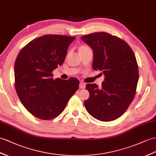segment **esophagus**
Masks as SVG:
<instances>
[{"mask_svg":"<svg viewBox=\"0 0 156 156\" xmlns=\"http://www.w3.org/2000/svg\"><path fill=\"white\" fill-rule=\"evenodd\" d=\"M86 87V83L83 82L80 83V89H84Z\"/></svg>","mask_w":156,"mask_h":156,"instance_id":"esophagus-1","label":"esophagus"}]
</instances>
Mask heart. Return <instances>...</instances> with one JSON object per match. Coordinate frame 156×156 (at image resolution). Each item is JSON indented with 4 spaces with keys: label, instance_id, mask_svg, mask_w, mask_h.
<instances>
[{
    "label": "heart",
    "instance_id": "b5f03b06",
    "mask_svg": "<svg viewBox=\"0 0 156 156\" xmlns=\"http://www.w3.org/2000/svg\"><path fill=\"white\" fill-rule=\"evenodd\" d=\"M87 49H89V47H87V46H86V45H81L80 47H79L78 51H82V50H86Z\"/></svg>",
    "mask_w": 156,
    "mask_h": 156
}]
</instances>
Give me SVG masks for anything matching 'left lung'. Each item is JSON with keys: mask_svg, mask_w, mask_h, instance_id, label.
<instances>
[{"mask_svg": "<svg viewBox=\"0 0 156 156\" xmlns=\"http://www.w3.org/2000/svg\"><path fill=\"white\" fill-rule=\"evenodd\" d=\"M81 39L93 50L94 70L105 76L100 87L95 83L86 84L90 97L84 101L85 107L99 121H113L125 112L134 98L139 78L134 53L126 41L106 32Z\"/></svg>", "mask_w": 156, "mask_h": 156, "instance_id": "8db88e82", "label": "left lung"}]
</instances>
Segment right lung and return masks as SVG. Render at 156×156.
Listing matches in <instances>:
<instances>
[{
    "mask_svg": "<svg viewBox=\"0 0 156 156\" xmlns=\"http://www.w3.org/2000/svg\"><path fill=\"white\" fill-rule=\"evenodd\" d=\"M75 38L45 35L31 41L18 53L14 64L16 91L23 105L35 117H57L78 90V79L53 80L51 73L62 65Z\"/></svg>",
    "mask_w": 156,
    "mask_h": 156,
    "instance_id": "obj_1",
    "label": "right lung"
}]
</instances>
